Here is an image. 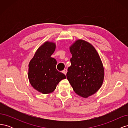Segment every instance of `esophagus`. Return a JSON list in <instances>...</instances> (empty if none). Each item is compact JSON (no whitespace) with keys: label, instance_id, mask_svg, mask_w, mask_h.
<instances>
[{"label":"esophagus","instance_id":"34e87169","mask_svg":"<svg viewBox=\"0 0 128 128\" xmlns=\"http://www.w3.org/2000/svg\"><path fill=\"white\" fill-rule=\"evenodd\" d=\"M67 72V69H64V70L62 71V72L64 74H65V75H66Z\"/></svg>","mask_w":128,"mask_h":128}]
</instances>
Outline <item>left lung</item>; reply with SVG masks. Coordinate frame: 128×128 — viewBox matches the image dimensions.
I'll return each mask as SVG.
<instances>
[{
    "label": "left lung",
    "mask_w": 128,
    "mask_h": 128,
    "mask_svg": "<svg viewBox=\"0 0 128 128\" xmlns=\"http://www.w3.org/2000/svg\"><path fill=\"white\" fill-rule=\"evenodd\" d=\"M72 57L68 68L67 78L74 91L87 98L101 87L104 69L101 59L94 48L83 40H77L70 48Z\"/></svg>",
    "instance_id": "8db88e82"
}]
</instances>
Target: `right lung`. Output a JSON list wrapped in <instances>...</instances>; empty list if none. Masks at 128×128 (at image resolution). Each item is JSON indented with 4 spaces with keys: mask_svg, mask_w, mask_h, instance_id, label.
<instances>
[{
    "mask_svg": "<svg viewBox=\"0 0 128 128\" xmlns=\"http://www.w3.org/2000/svg\"><path fill=\"white\" fill-rule=\"evenodd\" d=\"M55 49L54 43L45 42L37 50L29 64L30 83L34 88L43 94L53 92L60 81L66 78L56 69V60L51 57Z\"/></svg>",
    "mask_w": 128,
    "mask_h": 128,
    "instance_id": "add662e5",
    "label": "right lung"
}]
</instances>
